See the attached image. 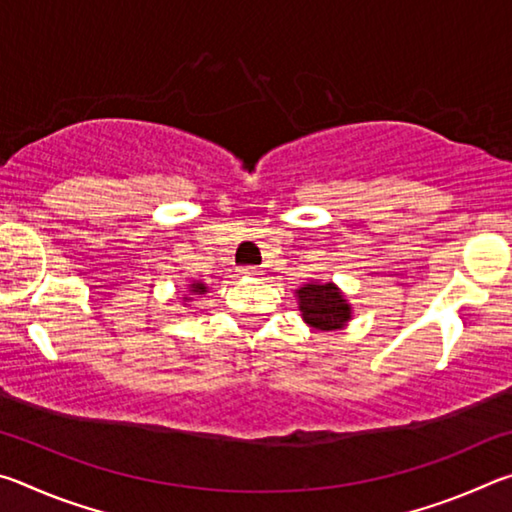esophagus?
I'll use <instances>...</instances> for the list:
<instances>
[{"label": "esophagus", "instance_id": "1", "mask_svg": "<svg viewBox=\"0 0 512 512\" xmlns=\"http://www.w3.org/2000/svg\"><path fill=\"white\" fill-rule=\"evenodd\" d=\"M241 273H244V275H253V277L262 275V271H259L257 266H244V268H241Z\"/></svg>", "mask_w": 512, "mask_h": 512}]
</instances>
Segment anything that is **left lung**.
<instances>
[{"label":"left lung","mask_w":512,"mask_h":512,"mask_svg":"<svg viewBox=\"0 0 512 512\" xmlns=\"http://www.w3.org/2000/svg\"><path fill=\"white\" fill-rule=\"evenodd\" d=\"M300 316L320 332H334L350 323L352 307L334 282H309L296 291Z\"/></svg>","instance_id":"obj_1"}]
</instances>
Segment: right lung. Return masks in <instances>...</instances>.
Returning a JSON list of instances; mask_svg holds the SVG:
<instances>
[{"mask_svg":"<svg viewBox=\"0 0 512 512\" xmlns=\"http://www.w3.org/2000/svg\"><path fill=\"white\" fill-rule=\"evenodd\" d=\"M207 291V287L203 282H192L189 284V296H203V293ZM185 300H189V298H185Z\"/></svg>","mask_w":512,"mask_h":512,"instance_id":"right-lung-1","label":"right lung"}]
</instances>
